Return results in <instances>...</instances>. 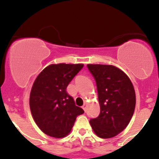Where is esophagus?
Returning <instances> with one entry per match:
<instances>
[{"instance_id":"obj_1","label":"esophagus","mask_w":159,"mask_h":159,"mask_svg":"<svg viewBox=\"0 0 159 159\" xmlns=\"http://www.w3.org/2000/svg\"><path fill=\"white\" fill-rule=\"evenodd\" d=\"M86 106H87V105H86V103H84V104H83V106H82V107H83V110H84L85 112H86Z\"/></svg>"}]
</instances>
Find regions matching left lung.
<instances>
[{
    "mask_svg": "<svg viewBox=\"0 0 159 159\" xmlns=\"http://www.w3.org/2000/svg\"><path fill=\"white\" fill-rule=\"evenodd\" d=\"M94 77L100 106L99 116L89 120L96 135L116 136L130 122L135 107V93L126 74L112 65L88 64Z\"/></svg>",
    "mask_w": 159,
    "mask_h": 159,
    "instance_id": "8db88e82",
    "label": "left lung"
}]
</instances>
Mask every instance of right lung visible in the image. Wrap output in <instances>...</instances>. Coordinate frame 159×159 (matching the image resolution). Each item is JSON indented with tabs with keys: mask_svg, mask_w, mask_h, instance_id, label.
Instances as JSON below:
<instances>
[{
	"mask_svg": "<svg viewBox=\"0 0 159 159\" xmlns=\"http://www.w3.org/2000/svg\"><path fill=\"white\" fill-rule=\"evenodd\" d=\"M83 64H51L33 84L30 95L32 116L42 132L54 138L67 135L76 117L84 112L75 105L66 89Z\"/></svg>",
	"mask_w": 159,
	"mask_h": 159,
	"instance_id": "add662e5",
	"label": "right lung"
}]
</instances>
